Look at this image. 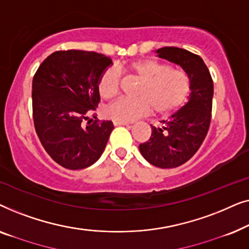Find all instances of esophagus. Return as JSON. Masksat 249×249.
Here are the masks:
<instances>
[{"instance_id": "34e87169", "label": "esophagus", "mask_w": 249, "mask_h": 249, "mask_svg": "<svg viewBox=\"0 0 249 249\" xmlns=\"http://www.w3.org/2000/svg\"><path fill=\"white\" fill-rule=\"evenodd\" d=\"M113 124H114V125H129V124H130L129 122L120 121V120H114Z\"/></svg>"}]
</instances>
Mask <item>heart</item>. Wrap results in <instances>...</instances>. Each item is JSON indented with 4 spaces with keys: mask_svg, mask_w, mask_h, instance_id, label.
Returning a JSON list of instances; mask_svg holds the SVG:
<instances>
[{
    "mask_svg": "<svg viewBox=\"0 0 249 249\" xmlns=\"http://www.w3.org/2000/svg\"><path fill=\"white\" fill-rule=\"evenodd\" d=\"M129 69L142 83L139 97H120L108 105L107 113L114 120L131 122L145 117L154 108L158 114H170L181 107L188 97L190 84L182 71L170 69L166 64L154 60L132 62ZM121 72L117 68H108L98 80V91L104 98H111L120 88Z\"/></svg>",
    "mask_w": 249,
    "mask_h": 249,
    "instance_id": "b5f03b06",
    "label": "heart"
}]
</instances>
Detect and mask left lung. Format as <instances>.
Wrapping results in <instances>:
<instances>
[{"instance_id":"left-lung-1","label":"left lung","mask_w":249,"mask_h":249,"mask_svg":"<svg viewBox=\"0 0 249 249\" xmlns=\"http://www.w3.org/2000/svg\"><path fill=\"white\" fill-rule=\"evenodd\" d=\"M161 59L180 66L190 84L188 102L163 120L160 128L152 125V136L139 145V151L151 164L171 169L183 164L198 151L210 128L213 80L203 59L179 47L156 50Z\"/></svg>"}]
</instances>
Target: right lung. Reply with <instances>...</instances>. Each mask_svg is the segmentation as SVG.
<instances>
[{
  "mask_svg": "<svg viewBox=\"0 0 249 249\" xmlns=\"http://www.w3.org/2000/svg\"><path fill=\"white\" fill-rule=\"evenodd\" d=\"M111 64L110 57L96 52L57 51L43 61L34 76L33 118L37 136L63 168H88L103 154L113 124L91 119L85 125L84 121L100 102L98 80Z\"/></svg>",
  "mask_w": 249,
  "mask_h": 249,
  "instance_id": "1",
  "label": "right lung"
}]
</instances>
